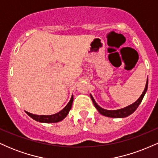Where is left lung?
<instances>
[{
	"label": "left lung",
	"instance_id": "obj_1",
	"mask_svg": "<svg viewBox=\"0 0 158 158\" xmlns=\"http://www.w3.org/2000/svg\"><path fill=\"white\" fill-rule=\"evenodd\" d=\"M147 88H148V79H147V81H146V87H145V89L143 90V94H141V96L139 97V99H137L135 102H134L133 104L130 105V106H127L126 108H121V109H119V110L104 109V108H101L100 106H98L91 95H90V98H91L94 106L96 107V108L98 110V111H99L101 114H102L103 116H106V117H113V118H123V117H128V116L131 115L133 112H135V110L137 109V107L139 106V105L140 104L141 102H142L143 97H144L145 94H146V90H147Z\"/></svg>",
	"mask_w": 158,
	"mask_h": 158
}]
</instances>
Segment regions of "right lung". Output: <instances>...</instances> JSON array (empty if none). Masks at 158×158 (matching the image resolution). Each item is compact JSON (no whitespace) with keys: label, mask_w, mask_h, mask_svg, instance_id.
<instances>
[{"label":"right lung","mask_w":158,"mask_h":158,"mask_svg":"<svg viewBox=\"0 0 158 158\" xmlns=\"http://www.w3.org/2000/svg\"><path fill=\"white\" fill-rule=\"evenodd\" d=\"M73 97L72 96L71 99H70V102H68V104L63 108L62 110H60L59 112L56 113L55 114H52V115H36V114H32L31 113H29V112L26 111V113L30 116L31 118H32L35 120L38 121L40 123H58L59 121L62 120L63 119L66 117V116L68 115V114L70 111V110L71 109L72 104H73Z\"/></svg>","instance_id":"1"}]
</instances>
